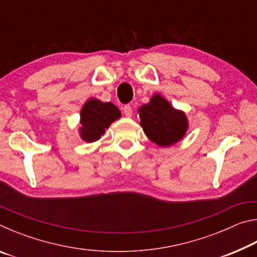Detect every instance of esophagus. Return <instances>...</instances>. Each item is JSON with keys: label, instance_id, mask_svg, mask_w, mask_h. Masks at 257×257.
<instances>
[{"label": "esophagus", "instance_id": "esophagus-1", "mask_svg": "<svg viewBox=\"0 0 257 257\" xmlns=\"http://www.w3.org/2000/svg\"><path fill=\"white\" fill-rule=\"evenodd\" d=\"M123 113L125 116H128V118H130V116L133 115V108L130 105H124L123 106Z\"/></svg>", "mask_w": 257, "mask_h": 257}]
</instances>
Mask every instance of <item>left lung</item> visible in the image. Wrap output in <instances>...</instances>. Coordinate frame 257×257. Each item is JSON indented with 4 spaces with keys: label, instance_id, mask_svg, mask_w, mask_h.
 I'll return each mask as SVG.
<instances>
[{
    "label": "left lung",
    "instance_id": "1",
    "mask_svg": "<svg viewBox=\"0 0 257 257\" xmlns=\"http://www.w3.org/2000/svg\"><path fill=\"white\" fill-rule=\"evenodd\" d=\"M138 113L139 124L147 138L160 147L177 144L186 136L189 127L186 113L173 107L160 93H154L149 103L138 108Z\"/></svg>",
    "mask_w": 257,
    "mask_h": 257
}]
</instances>
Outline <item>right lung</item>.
Instances as JSON below:
<instances>
[{
  "label": "right lung",
  "mask_w": 257,
  "mask_h": 257,
  "mask_svg": "<svg viewBox=\"0 0 257 257\" xmlns=\"http://www.w3.org/2000/svg\"><path fill=\"white\" fill-rule=\"evenodd\" d=\"M120 118L121 112L113 103L88 98L80 110L78 133L84 142L94 143L101 139L105 130Z\"/></svg>",
  "instance_id": "right-lung-1"
}]
</instances>
